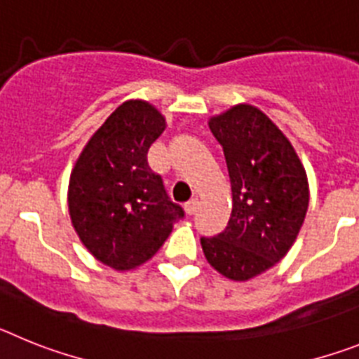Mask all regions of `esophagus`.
I'll return each instance as SVG.
<instances>
[{
	"instance_id": "obj_1",
	"label": "esophagus",
	"mask_w": 359,
	"mask_h": 359,
	"mask_svg": "<svg viewBox=\"0 0 359 359\" xmlns=\"http://www.w3.org/2000/svg\"><path fill=\"white\" fill-rule=\"evenodd\" d=\"M197 205H198V198H189V201L184 204V210H186V213L188 215H193L195 211H197Z\"/></svg>"
}]
</instances>
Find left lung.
<instances>
[{"instance_id": "8db88e82", "label": "left lung", "mask_w": 359, "mask_h": 359, "mask_svg": "<svg viewBox=\"0 0 359 359\" xmlns=\"http://www.w3.org/2000/svg\"><path fill=\"white\" fill-rule=\"evenodd\" d=\"M222 146L233 210L222 233L202 236L211 266L244 282L273 267L294 244L309 205V184L294 148L278 126L249 104L210 121Z\"/></svg>"}]
</instances>
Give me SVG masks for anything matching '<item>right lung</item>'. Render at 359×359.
I'll use <instances>...</instances> for the list:
<instances>
[{"instance_id":"right-lung-1","label":"right lung","mask_w":359,"mask_h":359,"mask_svg":"<svg viewBox=\"0 0 359 359\" xmlns=\"http://www.w3.org/2000/svg\"><path fill=\"white\" fill-rule=\"evenodd\" d=\"M164 128L149 102H123L93 133L70 175L72 224L90 253L117 271L149 260L184 218L148 164L149 146Z\"/></svg>"}]
</instances>
